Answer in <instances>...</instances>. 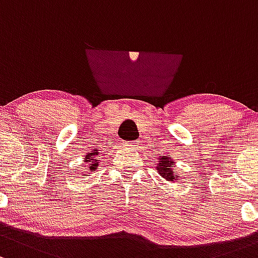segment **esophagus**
<instances>
[{"label":"esophagus","mask_w":258,"mask_h":258,"mask_svg":"<svg viewBox=\"0 0 258 258\" xmlns=\"http://www.w3.org/2000/svg\"><path fill=\"white\" fill-rule=\"evenodd\" d=\"M126 147L128 148H137V143L136 142H127V143H123Z\"/></svg>","instance_id":"1"}]
</instances>
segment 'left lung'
I'll list each match as a JSON object with an SVG mask.
<instances>
[{"label": "left lung", "mask_w": 258, "mask_h": 258, "mask_svg": "<svg viewBox=\"0 0 258 258\" xmlns=\"http://www.w3.org/2000/svg\"><path fill=\"white\" fill-rule=\"evenodd\" d=\"M159 159V163L157 164V172L162 175V178H164L165 180L173 181L175 178V170H174V162L172 161V158H168L165 156H161Z\"/></svg>", "instance_id": "1"}]
</instances>
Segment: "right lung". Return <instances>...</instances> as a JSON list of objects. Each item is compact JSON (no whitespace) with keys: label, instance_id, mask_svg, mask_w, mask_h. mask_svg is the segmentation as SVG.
<instances>
[{"label":"right lung","instance_id":"obj_1","mask_svg":"<svg viewBox=\"0 0 258 258\" xmlns=\"http://www.w3.org/2000/svg\"><path fill=\"white\" fill-rule=\"evenodd\" d=\"M99 154V152H94V153H89L88 156L85 157V163H88V168H86V170L88 172H93V170H96V168L99 167V162H97V159L95 158V156H97Z\"/></svg>","mask_w":258,"mask_h":258}]
</instances>
